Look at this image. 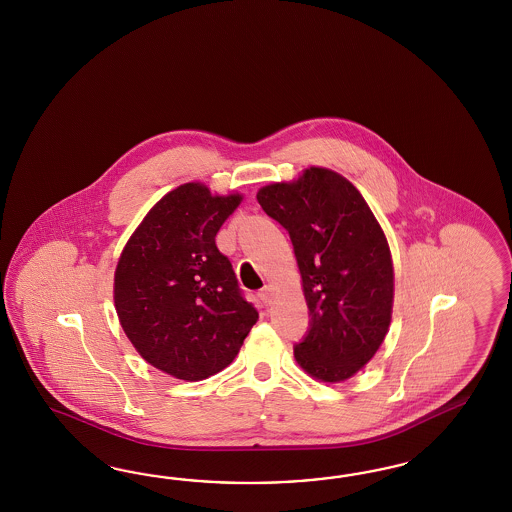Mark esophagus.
Instances as JSON below:
<instances>
[{
  "mask_svg": "<svg viewBox=\"0 0 512 512\" xmlns=\"http://www.w3.org/2000/svg\"><path fill=\"white\" fill-rule=\"evenodd\" d=\"M259 300H261V304L264 306H268L270 302H272V287L270 285H264L263 289L259 291Z\"/></svg>",
  "mask_w": 512,
  "mask_h": 512,
  "instance_id": "esophagus-1",
  "label": "esophagus"
}]
</instances>
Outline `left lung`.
Wrapping results in <instances>:
<instances>
[{"label":"left lung","instance_id":"1","mask_svg":"<svg viewBox=\"0 0 512 512\" xmlns=\"http://www.w3.org/2000/svg\"><path fill=\"white\" fill-rule=\"evenodd\" d=\"M257 201L291 236L302 276L310 323L296 362L326 383L349 379L390 325L394 270L385 234L357 187L328 169L263 187Z\"/></svg>","mask_w":512,"mask_h":512}]
</instances>
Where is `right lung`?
Wrapping results in <instances>:
<instances>
[{
	"label": "right lung",
	"mask_w": 512,
	"mask_h": 512,
	"mask_svg": "<svg viewBox=\"0 0 512 512\" xmlns=\"http://www.w3.org/2000/svg\"><path fill=\"white\" fill-rule=\"evenodd\" d=\"M240 195L176 187L129 238L114 274V304L140 357L176 379L227 368L257 323L216 234Z\"/></svg>",
	"instance_id": "add662e5"
}]
</instances>
